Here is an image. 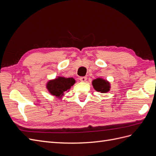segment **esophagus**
Returning <instances> with one entry per match:
<instances>
[{"mask_svg":"<svg viewBox=\"0 0 156 156\" xmlns=\"http://www.w3.org/2000/svg\"><path fill=\"white\" fill-rule=\"evenodd\" d=\"M87 79V77H81L79 78V80H80V81H81V82L86 81Z\"/></svg>","mask_w":156,"mask_h":156,"instance_id":"esophagus-1","label":"esophagus"}]
</instances>
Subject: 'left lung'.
Masks as SVG:
<instances>
[{
    "mask_svg": "<svg viewBox=\"0 0 156 156\" xmlns=\"http://www.w3.org/2000/svg\"><path fill=\"white\" fill-rule=\"evenodd\" d=\"M92 85L98 92H101V93H105L109 91L110 90V83L106 80L101 78H98L93 80Z\"/></svg>",
    "mask_w": 156,
    "mask_h": 156,
    "instance_id": "obj_1",
    "label": "left lung"
}]
</instances>
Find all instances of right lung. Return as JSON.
Here are the masks:
<instances>
[{
	"label": "right lung",
	"instance_id": "add662e5",
	"mask_svg": "<svg viewBox=\"0 0 156 156\" xmlns=\"http://www.w3.org/2000/svg\"><path fill=\"white\" fill-rule=\"evenodd\" d=\"M75 81L73 78H65L58 77L55 79L48 81L47 88L53 96L61 98L65 92L70 89L75 84Z\"/></svg>",
	"mask_w": 156,
	"mask_h": 156
}]
</instances>
